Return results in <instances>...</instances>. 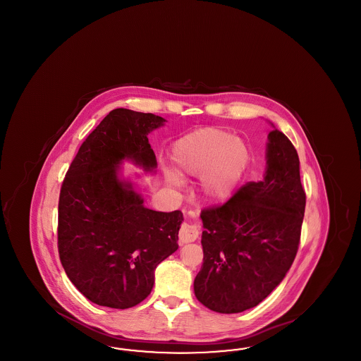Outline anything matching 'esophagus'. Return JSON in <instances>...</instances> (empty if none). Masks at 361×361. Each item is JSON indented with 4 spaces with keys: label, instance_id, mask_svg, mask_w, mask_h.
<instances>
[{
    "label": "esophagus",
    "instance_id": "1",
    "mask_svg": "<svg viewBox=\"0 0 361 361\" xmlns=\"http://www.w3.org/2000/svg\"><path fill=\"white\" fill-rule=\"evenodd\" d=\"M199 237V228L193 224H184L180 228V233H178V240L181 243H189V242H193V240H197Z\"/></svg>",
    "mask_w": 361,
    "mask_h": 361
}]
</instances>
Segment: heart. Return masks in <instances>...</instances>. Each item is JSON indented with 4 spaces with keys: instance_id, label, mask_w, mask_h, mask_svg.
I'll return each instance as SVG.
<instances>
[{
    "instance_id": "heart-1",
    "label": "heart",
    "mask_w": 361,
    "mask_h": 361,
    "mask_svg": "<svg viewBox=\"0 0 361 361\" xmlns=\"http://www.w3.org/2000/svg\"><path fill=\"white\" fill-rule=\"evenodd\" d=\"M177 169L189 176H202L200 188L211 202L226 200L247 164V149L240 139L218 128H204L178 139L173 146ZM173 184H181L177 173L166 171Z\"/></svg>"
}]
</instances>
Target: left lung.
Returning a JSON list of instances; mask_svg holds the SVG:
<instances>
[{
  "mask_svg": "<svg viewBox=\"0 0 361 361\" xmlns=\"http://www.w3.org/2000/svg\"><path fill=\"white\" fill-rule=\"evenodd\" d=\"M305 207L296 149L275 128L268 135L264 180L245 184L224 206L202 211L204 258L193 283L197 300L221 314L261 303L291 268Z\"/></svg>",
  "mask_w": 361,
  "mask_h": 361,
  "instance_id": "8db88e82",
  "label": "left lung"
}]
</instances>
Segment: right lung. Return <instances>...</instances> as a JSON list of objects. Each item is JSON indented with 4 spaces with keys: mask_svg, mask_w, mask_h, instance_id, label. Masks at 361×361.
Returning a JSON list of instances; mask_svg holds the SVG:
<instances>
[{
    "mask_svg": "<svg viewBox=\"0 0 361 361\" xmlns=\"http://www.w3.org/2000/svg\"><path fill=\"white\" fill-rule=\"evenodd\" d=\"M165 119L126 108L111 111L81 145L61 187L58 252L90 302L130 309L149 296L157 265L178 249L181 211L146 208L119 166L130 159L157 168L147 135Z\"/></svg>",
    "mask_w": 361,
    "mask_h": 361,
    "instance_id": "right-lung-1",
    "label": "right lung"
}]
</instances>
